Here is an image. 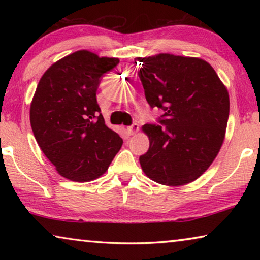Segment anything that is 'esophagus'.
<instances>
[{
    "label": "esophagus",
    "instance_id": "obj_1",
    "mask_svg": "<svg viewBox=\"0 0 260 260\" xmlns=\"http://www.w3.org/2000/svg\"><path fill=\"white\" fill-rule=\"evenodd\" d=\"M127 132H128L129 135H134L139 132V125L138 124H133L129 127H127Z\"/></svg>",
    "mask_w": 260,
    "mask_h": 260
}]
</instances>
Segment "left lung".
<instances>
[{
  "label": "left lung",
  "mask_w": 260,
  "mask_h": 260,
  "mask_svg": "<svg viewBox=\"0 0 260 260\" xmlns=\"http://www.w3.org/2000/svg\"><path fill=\"white\" fill-rule=\"evenodd\" d=\"M139 77L151 108L164 110L159 125L146 124L149 150L140 164L149 179L183 186L199 179L225 140L230 95L213 68L197 57H138Z\"/></svg>",
  "instance_id": "8db88e82"
}]
</instances>
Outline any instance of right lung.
Returning <instances> with one entry per match:
<instances>
[{
	"label": "right lung",
	"instance_id": "add662e5",
	"mask_svg": "<svg viewBox=\"0 0 260 260\" xmlns=\"http://www.w3.org/2000/svg\"><path fill=\"white\" fill-rule=\"evenodd\" d=\"M118 63L78 50L52 64L38 83L29 109L33 134L57 172L71 181L100 178L122 146L96 101L101 77Z\"/></svg>",
	"mask_w": 260,
	"mask_h": 260
}]
</instances>
